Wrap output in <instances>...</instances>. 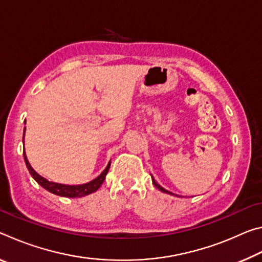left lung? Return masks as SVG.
Masks as SVG:
<instances>
[{"label":"left lung","instance_id":"1","mask_svg":"<svg viewBox=\"0 0 262 262\" xmlns=\"http://www.w3.org/2000/svg\"><path fill=\"white\" fill-rule=\"evenodd\" d=\"M151 180H152V184H154L155 186H156V187H157V188H158L159 190H161V192H163V193H166V194H171V195H176V194H173V193L168 192V190H166L165 188H163L161 185H159V184H157V181L154 179V177H152V176H151ZM176 196H178V195H176Z\"/></svg>","mask_w":262,"mask_h":262}]
</instances>
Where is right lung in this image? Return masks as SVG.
<instances>
[{
  "label": "right lung",
  "instance_id": "1",
  "mask_svg": "<svg viewBox=\"0 0 262 262\" xmlns=\"http://www.w3.org/2000/svg\"><path fill=\"white\" fill-rule=\"evenodd\" d=\"M25 129L24 128V133H23V144H24V136H25ZM23 156H24V161L26 164V167L30 172V174L32 176V178L37 181V183L47 189L48 192H51L55 195H59V196H64V198H82L85 196V195H89L91 193H95L97 189H98L101 184L104 183V180L106 178V174H107L108 168L111 166V162L107 164L105 170L101 172V173L95 178L94 180L89 181L86 184H82V185H64V184H57V183H53V181L47 180L46 178H43L40 174H38L37 172L33 170V167L31 166V164L28 161V157H26L25 154V149L23 150Z\"/></svg>",
  "mask_w": 262,
  "mask_h": 262
}]
</instances>
